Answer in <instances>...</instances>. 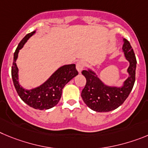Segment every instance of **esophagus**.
Masks as SVG:
<instances>
[{
    "mask_svg": "<svg viewBox=\"0 0 148 148\" xmlns=\"http://www.w3.org/2000/svg\"><path fill=\"white\" fill-rule=\"evenodd\" d=\"M76 67H77V71H78V72L80 74L81 71L83 70L84 67H85V62H84V61H82V60L78 61V62H77Z\"/></svg>",
    "mask_w": 148,
    "mask_h": 148,
    "instance_id": "obj_1",
    "label": "esophagus"
}]
</instances>
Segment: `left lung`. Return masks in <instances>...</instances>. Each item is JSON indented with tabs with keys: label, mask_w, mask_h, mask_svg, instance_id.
<instances>
[{
	"label": "left lung",
	"mask_w": 148,
	"mask_h": 148,
	"mask_svg": "<svg viewBox=\"0 0 148 148\" xmlns=\"http://www.w3.org/2000/svg\"><path fill=\"white\" fill-rule=\"evenodd\" d=\"M123 42L122 51L130 65L127 70L128 77L122 86H107L90 69L82 71V75L86 77V84L81 97L86 106L94 111L108 112L115 110L125 101L132 90L136 79V59L129 41L124 38Z\"/></svg>",
	"instance_id": "left-lung-1"
}]
</instances>
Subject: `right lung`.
Listing matches in <instances>:
<instances>
[{"mask_svg": "<svg viewBox=\"0 0 148 148\" xmlns=\"http://www.w3.org/2000/svg\"><path fill=\"white\" fill-rule=\"evenodd\" d=\"M35 31L26 34L20 42L14 53V60L12 67V78L17 93L26 104L34 109L47 110L54 107L59 102L62 88L69 81L78 74L75 64L65 65L59 69L40 86L31 90L23 88L18 81V69L16 65L20 49H22Z\"/></svg>", "mask_w": 148, "mask_h": 148, "instance_id": "right-lung-1", "label": "right lung"}]
</instances>
